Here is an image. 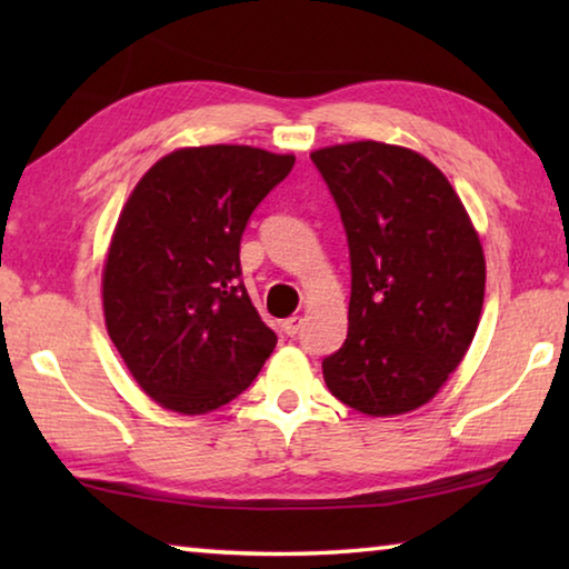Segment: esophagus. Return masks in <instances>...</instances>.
<instances>
[{"label":"esophagus","mask_w":569,"mask_h":569,"mask_svg":"<svg viewBox=\"0 0 569 569\" xmlns=\"http://www.w3.org/2000/svg\"><path fill=\"white\" fill-rule=\"evenodd\" d=\"M301 326H303L301 316H291V319L283 321V331H286L288 336H296L298 331H301Z\"/></svg>","instance_id":"obj_1"}]
</instances>
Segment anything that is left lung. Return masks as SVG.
I'll return each instance as SVG.
<instances>
[{
    "mask_svg": "<svg viewBox=\"0 0 569 569\" xmlns=\"http://www.w3.org/2000/svg\"><path fill=\"white\" fill-rule=\"evenodd\" d=\"M351 258L349 336L326 387L369 417L419 409L465 359L485 303V253L437 166L387 142L311 152Z\"/></svg>",
    "mask_w": 569,
    "mask_h": 569,
    "instance_id": "8db88e82",
    "label": "left lung"
}]
</instances>
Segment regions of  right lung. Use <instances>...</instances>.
Here are the masks:
<instances>
[{
    "label": "right lung",
    "instance_id": "right-lung-1",
    "mask_svg": "<svg viewBox=\"0 0 569 569\" xmlns=\"http://www.w3.org/2000/svg\"><path fill=\"white\" fill-rule=\"evenodd\" d=\"M293 162L248 146L182 148L130 192L102 271L104 323L160 407H223L276 349L240 281V238Z\"/></svg>",
    "mask_w": 569,
    "mask_h": 569
}]
</instances>
